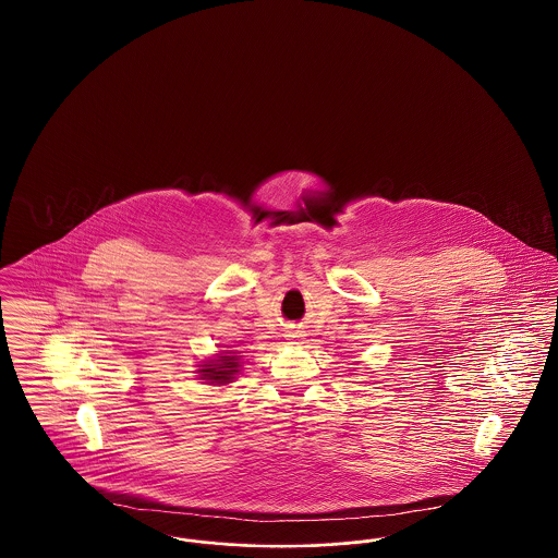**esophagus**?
Returning a JSON list of instances; mask_svg holds the SVG:
<instances>
[{"instance_id": "1", "label": "esophagus", "mask_w": 558, "mask_h": 558, "mask_svg": "<svg viewBox=\"0 0 558 558\" xmlns=\"http://www.w3.org/2000/svg\"><path fill=\"white\" fill-rule=\"evenodd\" d=\"M289 337H292V339H294V337H299V332H292V335H289Z\"/></svg>"}]
</instances>
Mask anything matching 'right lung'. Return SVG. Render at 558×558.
I'll return each mask as SVG.
<instances>
[{
    "instance_id": "right-lung-1",
    "label": "right lung",
    "mask_w": 558,
    "mask_h": 558,
    "mask_svg": "<svg viewBox=\"0 0 558 558\" xmlns=\"http://www.w3.org/2000/svg\"><path fill=\"white\" fill-rule=\"evenodd\" d=\"M240 351H219L215 353L213 357L203 360L198 366H196V374L201 380H205L207 385H217V387H223V385H230L234 383L242 372V355H239Z\"/></svg>"
}]
</instances>
